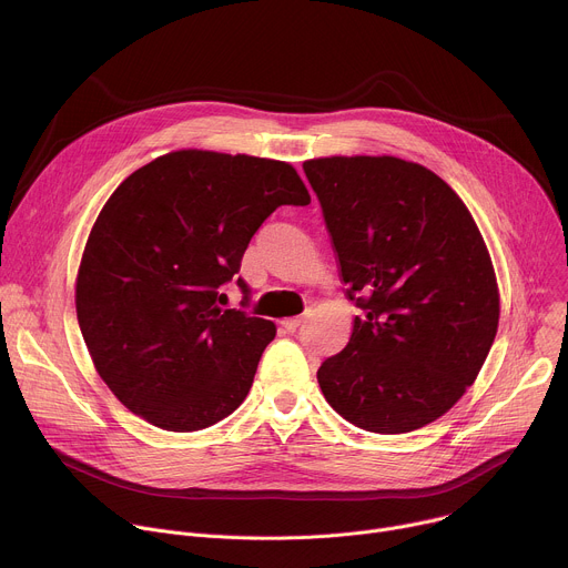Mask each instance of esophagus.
Wrapping results in <instances>:
<instances>
[{
    "instance_id": "1",
    "label": "esophagus",
    "mask_w": 568,
    "mask_h": 568,
    "mask_svg": "<svg viewBox=\"0 0 568 568\" xmlns=\"http://www.w3.org/2000/svg\"><path fill=\"white\" fill-rule=\"evenodd\" d=\"M281 323H283V328H285V331L294 333L296 328H301V326H303V323H305V318H303V316H294V318H283Z\"/></svg>"
}]
</instances>
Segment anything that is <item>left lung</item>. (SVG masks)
<instances>
[{
	"mask_svg": "<svg viewBox=\"0 0 568 568\" xmlns=\"http://www.w3.org/2000/svg\"><path fill=\"white\" fill-rule=\"evenodd\" d=\"M346 294L362 310L342 353L316 371L331 407L359 429L407 434L463 397L499 328V285L463 200L397 156L303 161Z\"/></svg>",
	"mask_w": 568,
	"mask_h": 568,
	"instance_id": "obj_1",
	"label": "left lung"
}]
</instances>
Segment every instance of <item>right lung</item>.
I'll return each instance as SVG.
<instances>
[{"label": "right lung", "mask_w": 568, "mask_h": 568, "mask_svg": "<svg viewBox=\"0 0 568 568\" xmlns=\"http://www.w3.org/2000/svg\"><path fill=\"white\" fill-rule=\"evenodd\" d=\"M281 204H310L285 161L195 148L156 156L110 195L80 258L75 314L94 368L132 414L200 432L247 397L276 326L224 310L222 287Z\"/></svg>", "instance_id": "add662e5"}]
</instances>
